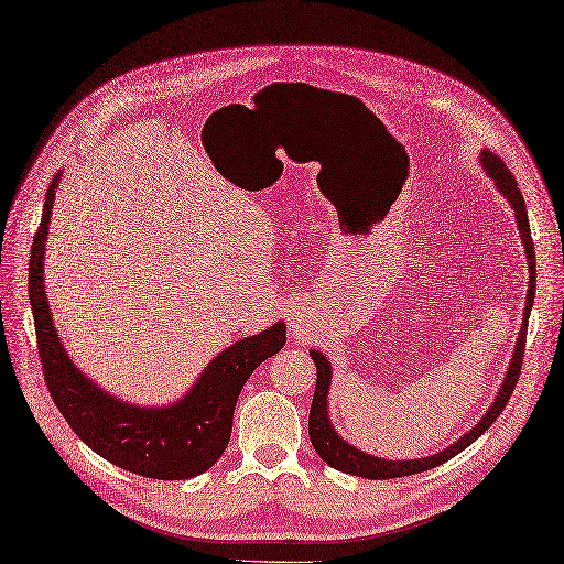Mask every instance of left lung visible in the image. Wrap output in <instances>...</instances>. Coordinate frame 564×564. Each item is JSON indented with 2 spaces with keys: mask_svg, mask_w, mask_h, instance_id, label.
<instances>
[{
  "mask_svg": "<svg viewBox=\"0 0 564 564\" xmlns=\"http://www.w3.org/2000/svg\"><path fill=\"white\" fill-rule=\"evenodd\" d=\"M480 165L485 167V172L490 174L495 180V186L499 188V193L503 198L509 200V205L516 212V221H518V230L522 238V247H525V257H528V265H530V289H528V301H525V317H522V326L520 334L516 340V349H513V359L509 364L507 378H503L495 403L488 408V413L480 417L478 424L471 426V432L464 434L462 438H457L448 448H443L436 455L422 457V459H382V457H373L366 455L364 451L349 445L347 441H343L338 436V432L334 430L332 417H328V387H332V364L319 352V349H310V357H313L315 366H317V384H315V397H313V405H310V422H307V434H310V443L317 451V455L338 471L352 474V476H361V478H371V480H384V478H401V476H413L420 471H430L438 464L453 459L457 453H462L467 445H471L482 432L490 430V424L501 415L503 408H507L513 387L520 378V366H522V357H525V336H528V319H530V310L534 303V286H536V257H534V242L530 236V221H528V207L525 200H522V193L516 184V177L509 172V167L503 165V161L490 151H480Z\"/></svg>",
  "mask_w": 564,
  "mask_h": 564,
  "instance_id": "8db88e82",
  "label": "left lung"
}]
</instances>
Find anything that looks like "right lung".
Wrapping results in <instances>:
<instances>
[{
	"label": "right lung",
	"mask_w": 564,
	"mask_h": 564,
	"mask_svg": "<svg viewBox=\"0 0 564 564\" xmlns=\"http://www.w3.org/2000/svg\"><path fill=\"white\" fill-rule=\"evenodd\" d=\"M57 182L61 172L46 191L44 215L32 242L28 273L39 359L51 399L74 434L116 467L156 480L198 476L226 451L232 411L242 387L261 361L284 347L286 326L278 322L257 336L226 347L177 403L144 408L107 394L72 364L65 345L55 334L46 301L44 247Z\"/></svg>",
	"instance_id": "add662e5"
}]
</instances>
